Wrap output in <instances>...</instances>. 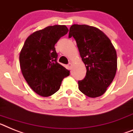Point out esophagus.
<instances>
[{
    "label": "esophagus",
    "instance_id": "1",
    "mask_svg": "<svg viewBox=\"0 0 133 133\" xmlns=\"http://www.w3.org/2000/svg\"><path fill=\"white\" fill-rule=\"evenodd\" d=\"M71 66H72V63H69L68 64V65H67V67H68V69H70V70L71 68Z\"/></svg>",
    "mask_w": 133,
    "mask_h": 133
}]
</instances>
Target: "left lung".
I'll list each match as a JSON object with an SVG mask.
<instances>
[{
  "mask_svg": "<svg viewBox=\"0 0 133 133\" xmlns=\"http://www.w3.org/2000/svg\"><path fill=\"white\" fill-rule=\"evenodd\" d=\"M73 37L86 68L84 79L78 88L90 98L104 94L113 81L117 70V55L109 38L96 27L86 25H71L69 37Z\"/></svg>",
  "mask_w": 133,
  "mask_h": 133,
  "instance_id": "obj_1",
  "label": "left lung"
}]
</instances>
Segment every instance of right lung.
I'll list each match as a JSON object with an SVG mask.
<instances>
[{
	"mask_svg": "<svg viewBox=\"0 0 133 133\" xmlns=\"http://www.w3.org/2000/svg\"><path fill=\"white\" fill-rule=\"evenodd\" d=\"M65 25H54L37 31L26 38L19 55L21 70L31 88L47 97L58 91L70 71L57 63L55 43L68 32Z\"/></svg>",
	"mask_w": 133,
	"mask_h": 133,
	"instance_id": "right-lung-1",
	"label": "right lung"
}]
</instances>
